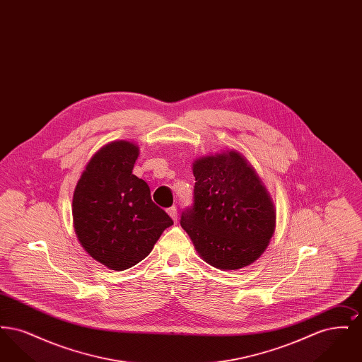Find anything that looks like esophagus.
<instances>
[{"instance_id":"1","label":"esophagus","mask_w":362,"mask_h":362,"mask_svg":"<svg viewBox=\"0 0 362 362\" xmlns=\"http://www.w3.org/2000/svg\"><path fill=\"white\" fill-rule=\"evenodd\" d=\"M167 213H168L170 217L173 218V223H177V210H176V207H170V209L167 210Z\"/></svg>"}]
</instances>
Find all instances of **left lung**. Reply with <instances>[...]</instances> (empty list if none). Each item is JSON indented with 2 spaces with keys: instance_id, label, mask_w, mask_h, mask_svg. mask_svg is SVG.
<instances>
[{
  "instance_id": "8db88e82",
  "label": "left lung",
  "mask_w": 362,
  "mask_h": 362,
  "mask_svg": "<svg viewBox=\"0 0 362 362\" xmlns=\"http://www.w3.org/2000/svg\"><path fill=\"white\" fill-rule=\"evenodd\" d=\"M194 206L180 225L210 266L229 272L252 264L276 230V206L251 163L230 149L198 157Z\"/></svg>"
}]
</instances>
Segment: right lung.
I'll return each instance as SVG.
<instances>
[{
  "instance_id": "add662e5",
  "label": "right lung",
  "mask_w": 362,
  "mask_h": 362,
  "mask_svg": "<svg viewBox=\"0 0 362 362\" xmlns=\"http://www.w3.org/2000/svg\"><path fill=\"white\" fill-rule=\"evenodd\" d=\"M136 142L118 139L90 157L73 192V225L90 258L122 272L146 258L173 224L153 204L151 189L133 175Z\"/></svg>"
}]
</instances>
